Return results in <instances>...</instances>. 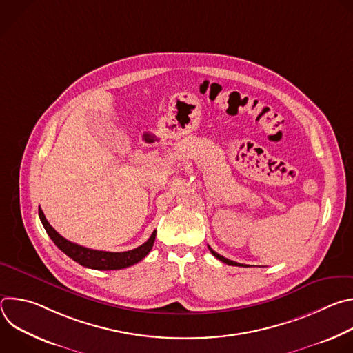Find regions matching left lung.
<instances>
[{"mask_svg":"<svg viewBox=\"0 0 353 353\" xmlns=\"http://www.w3.org/2000/svg\"><path fill=\"white\" fill-rule=\"evenodd\" d=\"M208 248H210V251L212 253V256L214 257H216L218 260H221L222 263H225V264H228V265H236V267H247V265H244V264H239V263H234V261H232V260H228V259H225V257H222L221 254H218L216 251H214L210 245H208Z\"/></svg>","mask_w":353,"mask_h":353,"instance_id":"1","label":"left lung"}]
</instances>
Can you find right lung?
Returning <instances> with one entry per match:
<instances>
[{
  "mask_svg": "<svg viewBox=\"0 0 353 353\" xmlns=\"http://www.w3.org/2000/svg\"><path fill=\"white\" fill-rule=\"evenodd\" d=\"M39 216L40 221L50 236L54 241V244L65 253L70 259L81 264L82 267L92 268V270H100V271H110V270H121L131 267L137 263H139L143 257L148 256V253L152 250L155 237H157V230L150 234V237L139 247L130 250V251H123V253H110V251H100V250H92L82 247L79 244H75L67 239H64L56 229L50 225L43 214V211L39 208Z\"/></svg>",
  "mask_w": 353,
  "mask_h": 353,
  "instance_id": "obj_1",
  "label": "right lung"
}]
</instances>
